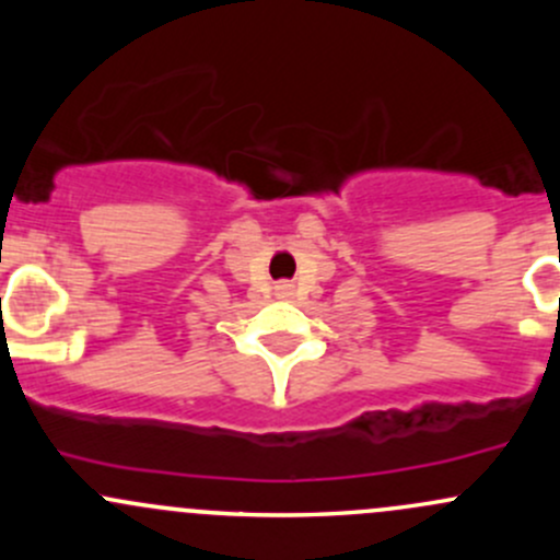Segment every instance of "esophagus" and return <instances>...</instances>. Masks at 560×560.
Wrapping results in <instances>:
<instances>
[{"mask_svg":"<svg viewBox=\"0 0 560 560\" xmlns=\"http://www.w3.org/2000/svg\"><path fill=\"white\" fill-rule=\"evenodd\" d=\"M276 292H279V295H281V298L292 295V284H279V287H276Z\"/></svg>","mask_w":560,"mask_h":560,"instance_id":"34e87169","label":"esophagus"}]
</instances>
